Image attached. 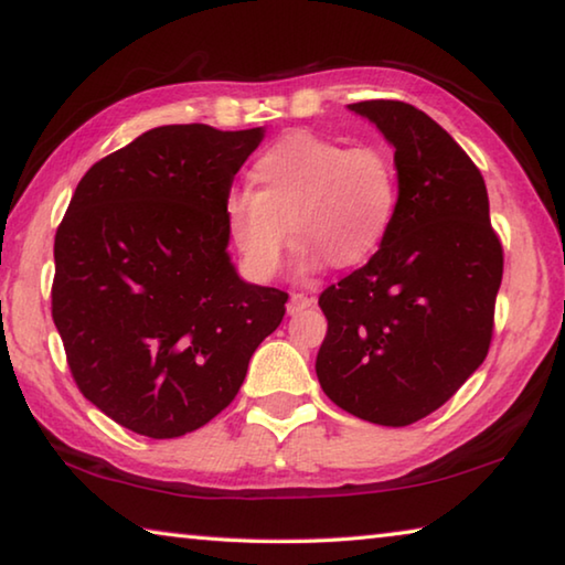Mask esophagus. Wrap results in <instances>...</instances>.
I'll list each match as a JSON object with an SVG mask.
<instances>
[{"label": "esophagus", "mask_w": 565, "mask_h": 565, "mask_svg": "<svg viewBox=\"0 0 565 565\" xmlns=\"http://www.w3.org/2000/svg\"><path fill=\"white\" fill-rule=\"evenodd\" d=\"M311 306H313V299H309V296H306V294H296L294 291L289 303H286V311H289L291 317H296V313L311 309Z\"/></svg>", "instance_id": "esophagus-1"}]
</instances>
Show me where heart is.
Here are the masks:
<instances>
[{
  "instance_id": "obj_1",
  "label": "heart",
  "mask_w": 565,
  "mask_h": 565,
  "mask_svg": "<svg viewBox=\"0 0 565 565\" xmlns=\"http://www.w3.org/2000/svg\"><path fill=\"white\" fill-rule=\"evenodd\" d=\"M252 189H234L224 218L246 271L271 279L289 234L301 274L351 269L386 242L398 209V174L386 151L291 131L254 161ZM290 232H285V226Z\"/></svg>"
}]
</instances>
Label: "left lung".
<instances>
[{"label":"left lung","mask_w":565,"mask_h":565,"mask_svg":"<svg viewBox=\"0 0 565 565\" xmlns=\"http://www.w3.org/2000/svg\"><path fill=\"white\" fill-rule=\"evenodd\" d=\"M394 147L398 209L386 242L319 306L317 376L333 404L379 426L444 406L493 337L503 248L481 171L451 134L406 102L349 104Z\"/></svg>","instance_id":"1"}]
</instances>
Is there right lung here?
I'll return each mask as SVG.
<instances>
[{
  "mask_svg": "<svg viewBox=\"0 0 565 565\" xmlns=\"http://www.w3.org/2000/svg\"><path fill=\"white\" fill-rule=\"evenodd\" d=\"M264 127L169 124L97 161L54 236L52 319L76 386L149 438L232 404L289 294L244 281L224 202Z\"/></svg>",
  "mask_w": 565,
  "mask_h": 565,
  "instance_id": "add662e5",
  "label": "right lung"
}]
</instances>
